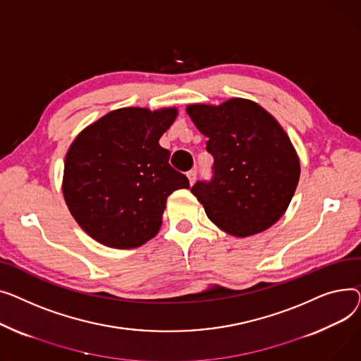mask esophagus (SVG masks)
<instances>
[{
  "mask_svg": "<svg viewBox=\"0 0 361 361\" xmlns=\"http://www.w3.org/2000/svg\"><path fill=\"white\" fill-rule=\"evenodd\" d=\"M186 176H188V179H189V183L194 185V182H195V179H197V171H189V172L186 173Z\"/></svg>",
  "mask_w": 361,
  "mask_h": 361,
  "instance_id": "34e87169",
  "label": "esophagus"
}]
</instances>
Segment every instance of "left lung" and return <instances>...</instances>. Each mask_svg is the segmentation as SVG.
Masks as SVG:
<instances>
[{"instance_id": "left-lung-1", "label": "left lung", "mask_w": 361, "mask_h": 361, "mask_svg": "<svg viewBox=\"0 0 361 361\" xmlns=\"http://www.w3.org/2000/svg\"><path fill=\"white\" fill-rule=\"evenodd\" d=\"M186 112L214 157L211 180L190 188L207 217L238 238L277 223L300 178L298 153L281 125L258 103L239 97L189 104Z\"/></svg>"}]
</instances>
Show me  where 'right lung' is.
Wrapping results in <instances>:
<instances>
[{
  "label": "right lung",
  "instance_id": "1",
  "mask_svg": "<svg viewBox=\"0 0 361 361\" xmlns=\"http://www.w3.org/2000/svg\"><path fill=\"white\" fill-rule=\"evenodd\" d=\"M166 108H122L82 130L63 166L62 192L78 226L115 249L144 245L157 235L166 200L189 188L169 164L159 140L176 119Z\"/></svg>",
  "mask_w": 361,
  "mask_h": 361
}]
</instances>
